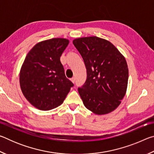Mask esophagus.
Segmentation results:
<instances>
[{"mask_svg":"<svg viewBox=\"0 0 154 154\" xmlns=\"http://www.w3.org/2000/svg\"><path fill=\"white\" fill-rule=\"evenodd\" d=\"M71 82H72V83H73L75 82V77H72V78H71Z\"/></svg>","mask_w":154,"mask_h":154,"instance_id":"34e87169","label":"esophagus"}]
</instances>
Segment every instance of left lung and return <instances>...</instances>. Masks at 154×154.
<instances>
[{
	"mask_svg": "<svg viewBox=\"0 0 154 154\" xmlns=\"http://www.w3.org/2000/svg\"><path fill=\"white\" fill-rule=\"evenodd\" d=\"M87 71V79L78 88L85 107L98 115L115 110L126 92L128 69L126 59L109 41L89 36L75 39Z\"/></svg>",
	"mask_w": 154,
	"mask_h": 154,
	"instance_id": "obj_1",
	"label": "left lung"
}]
</instances>
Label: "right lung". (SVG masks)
I'll return each instance as SVG.
<instances>
[{
	"instance_id": "1",
	"label": "right lung",
	"mask_w": 154,
	"mask_h": 154,
	"mask_svg": "<svg viewBox=\"0 0 154 154\" xmlns=\"http://www.w3.org/2000/svg\"><path fill=\"white\" fill-rule=\"evenodd\" d=\"M69 43L61 38L44 41L36 44L26 57L20 71V87L36 108L43 111L56 108L74 86L65 76L60 60Z\"/></svg>"
}]
</instances>
